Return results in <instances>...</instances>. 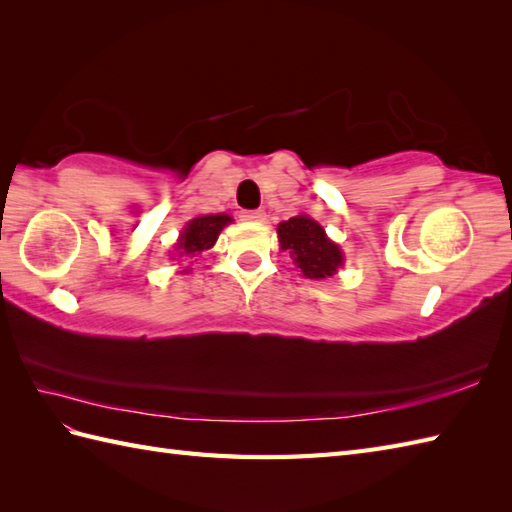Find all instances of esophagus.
I'll return each mask as SVG.
<instances>
[{
	"label": "esophagus",
	"instance_id": "obj_1",
	"mask_svg": "<svg viewBox=\"0 0 512 512\" xmlns=\"http://www.w3.org/2000/svg\"><path fill=\"white\" fill-rule=\"evenodd\" d=\"M241 219L249 221V223H260V221H265V212L263 210H243Z\"/></svg>",
	"mask_w": 512,
	"mask_h": 512
}]
</instances>
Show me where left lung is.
<instances>
[{"label":"left lung","instance_id":"8db88e82","mask_svg":"<svg viewBox=\"0 0 512 512\" xmlns=\"http://www.w3.org/2000/svg\"><path fill=\"white\" fill-rule=\"evenodd\" d=\"M278 241L291 254L295 267L304 278L324 280L337 274L344 265V254L337 243L326 236L324 227L306 214H298L278 225Z\"/></svg>","mask_w":512,"mask_h":512}]
</instances>
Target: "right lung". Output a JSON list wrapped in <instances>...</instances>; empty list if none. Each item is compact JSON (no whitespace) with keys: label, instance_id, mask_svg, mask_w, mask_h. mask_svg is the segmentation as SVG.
<instances>
[{"label":"right lung","instance_id":"right-lung-1","mask_svg":"<svg viewBox=\"0 0 512 512\" xmlns=\"http://www.w3.org/2000/svg\"><path fill=\"white\" fill-rule=\"evenodd\" d=\"M227 223H232V217H227V214H206V217H197L188 221V225L184 227V232L179 234V241L175 245L177 256L195 258L201 252H206V249H210L214 243H217V238Z\"/></svg>","mask_w":512,"mask_h":512}]
</instances>
